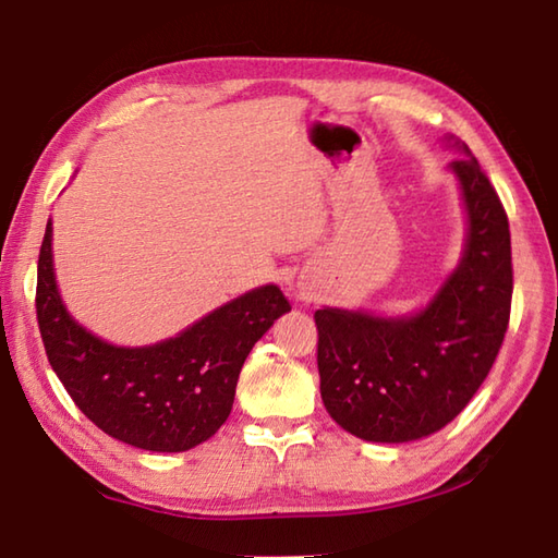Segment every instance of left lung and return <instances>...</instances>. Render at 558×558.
Returning a JSON list of instances; mask_svg holds the SVG:
<instances>
[{"label":"left lung","instance_id":"left-lung-1","mask_svg":"<svg viewBox=\"0 0 558 558\" xmlns=\"http://www.w3.org/2000/svg\"><path fill=\"white\" fill-rule=\"evenodd\" d=\"M450 169L465 202L468 241L428 307L411 317L315 313L325 409L362 440L405 442L448 426L502 347L514 286L505 206L475 157H460Z\"/></svg>","mask_w":558,"mask_h":558}]
</instances>
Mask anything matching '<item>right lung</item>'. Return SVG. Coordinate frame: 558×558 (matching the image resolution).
Returning a JSON list of instances; mask_svg holds the SVG:
<instances>
[{
	"mask_svg": "<svg viewBox=\"0 0 558 558\" xmlns=\"http://www.w3.org/2000/svg\"><path fill=\"white\" fill-rule=\"evenodd\" d=\"M286 313L290 302L280 288L263 286L159 344H108L63 307L46 223L36 278L46 356L73 403L128 446L182 452L209 440L229 418L245 356Z\"/></svg>",
	"mask_w": 558,
	"mask_h": 558,
	"instance_id": "1",
	"label": "right lung"
}]
</instances>
